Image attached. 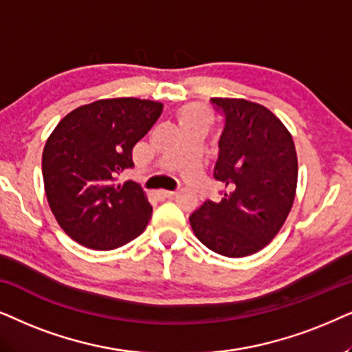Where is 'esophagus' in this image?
<instances>
[{
  "label": "esophagus",
  "instance_id": "esophagus-1",
  "mask_svg": "<svg viewBox=\"0 0 352 352\" xmlns=\"http://www.w3.org/2000/svg\"><path fill=\"white\" fill-rule=\"evenodd\" d=\"M173 195H175V193H173V191H167V190H157V191H156V198H157L159 201H164V199L172 198Z\"/></svg>",
  "mask_w": 352,
  "mask_h": 352
}]
</instances>
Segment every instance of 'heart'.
I'll return each instance as SVG.
<instances>
[{"label":"heart","mask_w":352,"mask_h":352,"mask_svg":"<svg viewBox=\"0 0 352 352\" xmlns=\"http://www.w3.org/2000/svg\"><path fill=\"white\" fill-rule=\"evenodd\" d=\"M182 119H184L185 125H196L199 129H208L212 122V114L208 107L203 104H191L186 106L182 111Z\"/></svg>","instance_id":"1"}]
</instances>
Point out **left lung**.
Wrapping results in <instances>:
<instances>
[{"label": "left lung", "mask_w": 352, "mask_h": 352, "mask_svg": "<svg viewBox=\"0 0 352 352\" xmlns=\"http://www.w3.org/2000/svg\"><path fill=\"white\" fill-rule=\"evenodd\" d=\"M225 114L215 180L225 191L190 215L198 240L217 254L245 257L277 236L293 208L298 156L292 133L270 109L243 98H210Z\"/></svg>", "instance_id": "left-lung-1"}]
</instances>
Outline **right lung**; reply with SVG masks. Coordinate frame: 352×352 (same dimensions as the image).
<instances>
[{
  "mask_svg": "<svg viewBox=\"0 0 352 352\" xmlns=\"http://www.w3.org/2000/svg\"><path fill=\"white\" fill-rule=\"evenodd\" d=\"M162 112L161 101L98 100L69 112L46 140L41 172L50 209L78 245L116 250L142 235L153 208L138 185L117 184L132 149Z\"/></svg>",
  "mask_w": 352,
  "mask_h": 352,
  "instance_id": "right-lung-1",
  "label": "right lung"
}]
</instances>
